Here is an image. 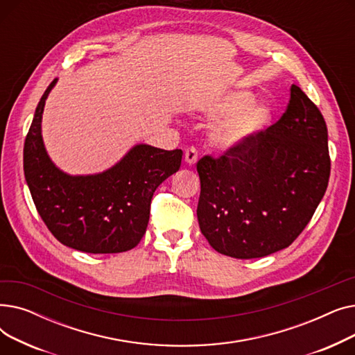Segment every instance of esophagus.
<instances>
[{"label":"esophagus","instance_id":"obj_1","mask_svg":"<svg viewBox=\"0 0 355 355\" xmlns=\"http://www.w3.org/2000/svg\"><path fill=\"white\" fill-rule=\"evenodd\" d=\"M197 158H198V151H197L196 146H190V148L185 149V153H184V159H185V162L193 165V164H196Z\"/></svg>","mask_w":355,"mask_h":355}]
</instances>
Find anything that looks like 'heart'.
Here are the masks:
<instances>
[{
	"mask_svg": "<svg viewBox=\"0 0 355 355\" xmlns=\"http://www.w3.org/2000/svg\"><path fill=\"white\" fill-rule=\"evenodd\" d=\"M249 92H232L207 105V114L225 116L211 129V141L220 149L245 146L270 123L272 109L266 103H252Z\"/></svg>",
	"mask_w": 355,
	"mask_h": 355,
	"instance_id": "b5f03b06",
	"label": "heart"
}]
</instances>
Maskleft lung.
<instances>
[{
  "instance_id": "8db88e82",
  "label": "left lung",
  "mask_w": 355,
  "mask_h": 355,
  "mask_svg": "<svg viewBox=\"0 0 355 355\" xmlns=\"http://www.w3.org/2000/svg\"><path fill=\"white\" fill-rule=\"evenodd\" d=\"M327 123L291 86L285 114L245 146L197 162L200 230L236 259L272 254L293 243L321 202L329 180Z\"/></svg>"
}]
</instances>
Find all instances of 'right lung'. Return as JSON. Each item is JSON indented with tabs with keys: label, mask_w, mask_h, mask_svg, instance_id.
Masks as SVG:
<instances>
[{
	"label": "right lung",
	"mask_w": 355,
	"mask_h": 355,
	"mask_svg": "<svg viewBox=\"0 0 355 355\" xmlns=\"http://www.w3.org/2000/svg\"><path fill=\"white\" fill-rule=\"evenodd\" d=\"M46 89L24 142V175L35 209L62 245L85 253H121L145 234L158 185L180 170L182 151L139 144L109 170L69 175L49 158L42 138Z\"/></svg>",
	"instance_id": "obj_1"
}]
</instances>
